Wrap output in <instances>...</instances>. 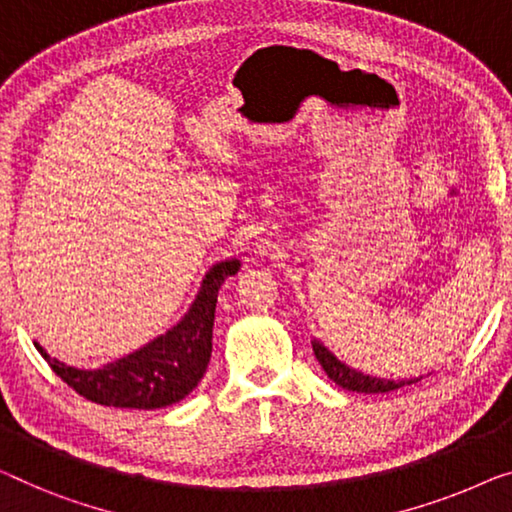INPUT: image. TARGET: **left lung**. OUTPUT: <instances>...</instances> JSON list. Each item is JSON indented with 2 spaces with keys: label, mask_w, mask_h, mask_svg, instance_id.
I'll return each mask as SVG.
<instances>
[{
  "label": "left lung",
  "mask_w": 512,
  "mask_h": 512,
  "mask_svg": "<svg viewBox=\"0 0 512 512\" xmlns=\"http://www.w3.org/2000/svg\"><path fill=\"white\" fill-rule=\"evenodd\" d=\"M311 346H314V355H316V360L321 362L323 372L330 376V381H335L339 388H344V390L374 395V392H392L397 388H404V385L418 383L422 379V376H418V379L392 381V379H379V376L362 374V372H358V369L344 365V362L339 360L328 346H323V342H318V339H314Z\"/></svg>",
  "instance_id": "1"
}]
</instances>
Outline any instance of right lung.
<instances>
[{"label":"right lung","instance_id":"right-lung-1","mask_svg":"<svg viewBox=\"0 0 512 512\" xmlns=\"http://www.w3.org/2000/svg\"><path fill=\"white\" fill-rule=\"evenodd\" d=\"M238 270V258L212 265L180 323L138 351L99 369L64 365L57 358H50L39 342H34V346L59 379L94 404L115 409H164L180 402L201 383L212 355V325L219 288Z\"/></svg>","mask_w":512,"mask_h":512}]
</instances>
